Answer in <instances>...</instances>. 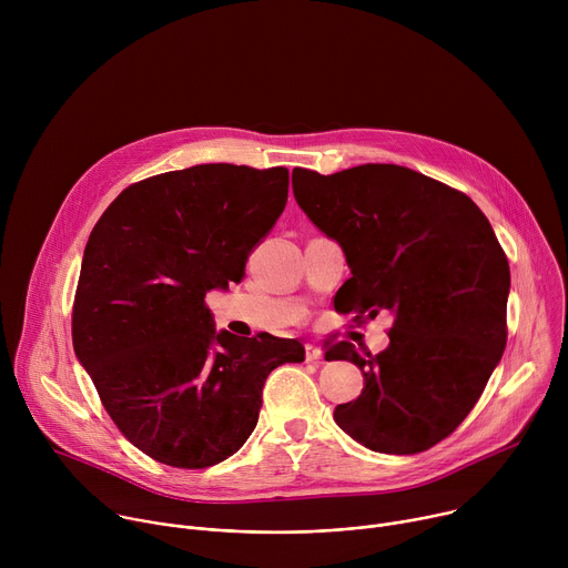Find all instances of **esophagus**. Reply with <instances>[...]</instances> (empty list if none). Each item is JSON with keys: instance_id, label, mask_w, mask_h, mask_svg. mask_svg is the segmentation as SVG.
<instances>
[{"instance_id": "1", "label": "esophagus", "mask_w": 568, "mask_h": 568, "mask_svg": "<svg viewBox=\"0 0 568 568\" xmlns=\"http://www.w3.org/2000/svg\"><path fill=\"white\" fill-rule=\"evenodd\" d=\"M321 348L316 344H305V359L307 362H318L321 359Z\"/></svg>"}]
</instances>
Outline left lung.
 <instances>
[{
	"mask_svg": "<svg viewBox=\"0 0 568 568\" xmlns=\"http://www.w3.org/2000/svg\"><path fill=\"white\" fill-rule=\"evenodd\" d=\"M292 189L351 267L335 310L393 314L379 355L348 342L326 353L364 373L362 395L339 404L335 423L379 454L434 447L474 409L506 348L510 267L488 217L465 193L395 164L294 169Z\"/></svg>",
	"mask_w": 568,
	"mask_h": 568,
	"instance_id": "left-lung-1",
	"label": "left lung"
}]
</instances>
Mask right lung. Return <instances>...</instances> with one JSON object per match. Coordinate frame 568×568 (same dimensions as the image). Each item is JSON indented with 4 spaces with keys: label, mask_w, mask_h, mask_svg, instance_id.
I'll use <instances>...</instances> for the list:
<instances>
[{
    "label": "right lung",
    "mask_w": 568,
    "mask_h": 568,
    "mask_svg": "<svg viewBox=\"0 0 568 568\" xmlns=\"http://www.w3.org/2000/svg\"><path fill=\"white\" fill-rule=\"evenodd\" d=\"M287 169L202 164L125 189L80 265L71 337L105 412L150 458L202 469L247 443L296 339L215 331L206 292L245 276L287 202Z\"/></svg>",
    "instance_id": "add662e5"
}]
</instances>
